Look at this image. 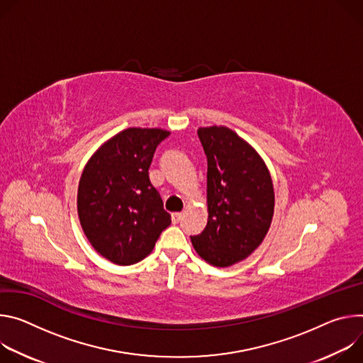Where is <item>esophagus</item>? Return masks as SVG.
I'll return each mask as SVG.
<instances>
[{
	"label": "esophagus",
	"instance_id": "obj_1",
	"mask_svg": "<svg viewBox=\"0 0 363 363\" xmlns=\"http://www.w3.org/2000/svg\"><path fill=\"white\" fill-rule=\"evenodd\" d=\"M182 213L180 212H176V213H172V222L173 223H179L180 222V219H182Z\"/></svg>",
	"mask_w": 363,
	"mask_h": 363
}]
</instances>
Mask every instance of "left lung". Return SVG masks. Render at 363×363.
I'll list each match as a JSON object with an SVG mask.
<instances>
[{
	"label": "left lung",
	"mask_w": 363,
	"mask_h": 363,
	"mask_svg": "<svg viewBox=\"0 0 363 363\" xmlns=\"http://www.w3.org/2000/svg\"><path fill=\"white\" fill-rule=\"evenodd\" d=\"M208 157V225L190 236L196 252L215 267L248 258L268 233L274 186L265 161L228 127L197 130Z\"/></svg>",
	"instance_id": "left-lung-1"
}]
</instances>
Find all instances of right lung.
<instances>
[{"label":"right lung","instance_id":"add662e5","mask_svg":"<svg viewBox=\"0 0 363 363\" xmlns=\"http://www.w3.org/2000/svg\"><path fill=\"white\" fill-rule=\"evenodd\" d=\"M170 135L161 128H127L89 158L77 187V215L91 245L116 265L151 254L170 223L148 169L157 145Z\"/></svg>","mask_w":363,"mask_h":363}]
</instances>
